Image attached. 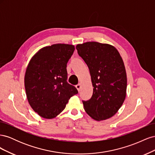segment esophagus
Returning a JSON list of instances; mask_svg holds the SVG:
<instances>
[{
    "label": "esophagus",
    "mask_w": 155,
    "mask_h": 155,
    "mask_svg": "<svg viewBox=\"0 0 155 155\" xmlns=\"http://www.w3.org/2000/svg\"><path fill=\"white\" fill-rule=\"evenodd\" d=\"M76 88L78 89V91H80V88H81V84H80V83L78 84V85H76Z\"/></svg>",
    "instance_id": "34e87169"
}]
</instances>
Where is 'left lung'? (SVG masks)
I'll return each mask as SVG.
<instances>
[{"label": "left lung", "mask_w": 155, "mask_h": 155, "mask_svg": "<svg viewBox=\"0 0 155 155\" xmlns=\"http://www.w3.org/2000/svg\"><path fill=\"white\" fill-rule=\"evenodd\" d=\"M76 49L88 67L94 87L91 99L82 101L84 109L95 120L110 118L126 96L127 75L122 58L114 46L97 42L78 45Z\"/></svg>", "instance_id": "8db88e82"}]
</instances>
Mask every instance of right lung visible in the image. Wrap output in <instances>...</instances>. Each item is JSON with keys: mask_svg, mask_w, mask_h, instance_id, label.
Here are the masks:
<instances>
[{"mask_svg": "<svg viewBox=\"0 0 155 155\" xmlns=\"http://www.w3.org/2000/svg\"><path fill=\"white\" fill-rule=\"evenodd\" d=\"M74 46L55 44L36 53L28 65L25 86L28 101L39 116L51 119L61 113L77 88L67 82V64Z\"/></svg>", "mask_w": 155, "mask_h": 155, "instance_id": "obj_1", "label": "right lung"}]
</instances>
